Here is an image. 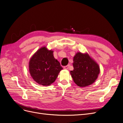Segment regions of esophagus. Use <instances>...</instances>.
Segmentation results:
<instances>
[{
    "label": "esophagus",
    "instance_id": "1",
    "mask_svg": "<svg viewBox=\"0 0 123 123\" xmlns=\"http://www.w3.org/2000/svg\"><path fill=\"white\" fill-rule=\"evenodd\" d=\"M70 66V65H67V66H65V67H64V68H65V69L68 70V68H69Z\"/></svg>",
    "mask_w": 123,
    "mask_h": 123
}]
</instances>
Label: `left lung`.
I'll list each match as a JSON object with an SVG mask.
<instances>
[{"label":"left lung","mask_w":123,"mask_h":123,"mask_svg":"<svg viewBox=\"0 0 123 123\" xmlns=\"http://www.w3.org/2000/svg\"><path fill=\"white\" fill-rule=\"evenodd\" d=\"M73 62L74 70L70 74L76 84L84 87L93 84L100 72L98 65L87 53H77Z\"/></svg>","instance_id":"obj_1"}]
</instances>
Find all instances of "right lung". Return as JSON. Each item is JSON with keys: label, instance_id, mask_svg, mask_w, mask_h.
<instances>
[{"label": "right lung", "instance_id": "add662e5", "mask_svg": "<svg viewBox=\"0 0 123 123\" xmlns=\"http://www.w3.org/2000/svg\"><path fill=\"white\" fill-rule=\"evenodd\" d=\"M53 51L45 47L38 50L29 62V72L33 80L38 84L49 86L55 81L63 68L55 58Z\"/></svg>", "mask_w": 123, "mask_h": 123}]
</instances>
